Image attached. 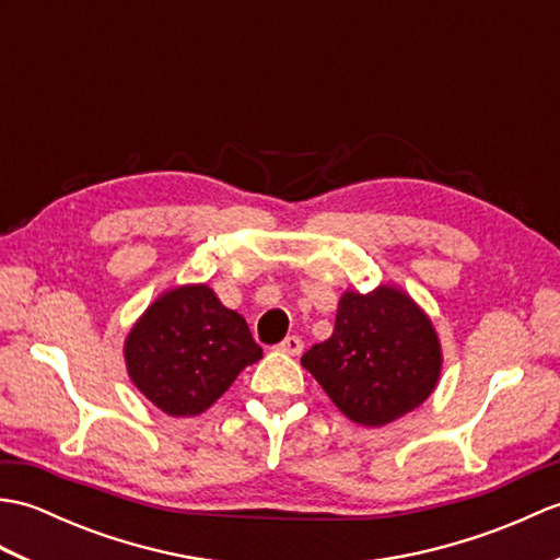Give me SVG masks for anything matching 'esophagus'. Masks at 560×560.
<instances>
[{"label": "esophagus", "instance_id": "34e87169", "mask_svg": "<svg viewBox=\"0 0 560 560\" xmlns=\"http://www.w3.org/2000/svg\"><path fill=\"white\" fill-rule=\"evenodd\" d=\"M279 351L283 353H291V355H299L303 351V339L301 337H287L281 343H279Z\"/></svg>", "mask_w": 560, "mask_h": 560}]
</instances>
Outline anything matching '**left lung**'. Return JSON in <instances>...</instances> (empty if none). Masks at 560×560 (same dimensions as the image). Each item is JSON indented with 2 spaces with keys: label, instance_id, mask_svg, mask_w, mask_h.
I'll list each match as a JSON object with an SVG mask.
<instances>
[{
  "label": "left lung",
  "instance_id": "obj_1",
  "mask_svg": "<svg viewBox=\"0 0 560 560\" xmlns=\"http://www.w3.org/2000/svg\"><path fill=\"white\" fill-rule=\"evenodd\" d=\"M301 363L351 421L385 425L428 399L443 355L421 307L380 287L343 293L331 337L307 349Z\"/></svg>",
  "mask_w": 560,
  "mask_h": 560
}]
</instances>
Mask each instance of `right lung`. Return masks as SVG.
<instances>
[{
  "instance_id": "add662e5",
  "label": "right lung",
  "mask_w": 560,
  "mask_h": 560,
  "mask_svg": "<svg viewBox=\"0 0 560 560\" xmlns=\"http://www.w3.org/2000/svg\"><path fill=\"white\" fill-rule=\"evenodd\" d=\"M259 359L245 317L229 311L209 287L163 293L125 341L132 383L171 416L207 411Z\"/></svg>"
}]
</instances>
